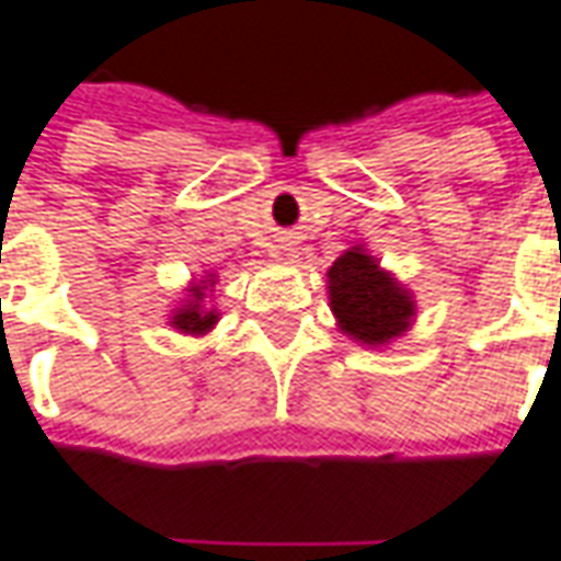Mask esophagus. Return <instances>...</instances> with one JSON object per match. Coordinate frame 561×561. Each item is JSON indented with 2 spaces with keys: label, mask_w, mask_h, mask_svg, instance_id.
I'll return each instance as SVG.
<instances>
[{
  "label": "esophagus",
  "mask_w": 561,
  "mask_h": 561,
  "mask_svg": "<svg viewBox=\"0 0 561 561\" xmlns=\"http://www.w3.org/2000/svg\"><path fill=\"white\" fill-rule=\"evenodd\" d=\"M279 254H285V257H297V240H291V237L279 240Z\"/></svg>",
  "instance_id": "esophagus-1"
}]
</instances>
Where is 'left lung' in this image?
<instances>
[{"mask_svg":"<svg viewBox=\"0 0 561 561\" xmlns=\"http://www.w3.org/2000/svg\"><path fill=\"white\" fill-rule=\"evenodd\" d=\"M328 297L336 328L362 343L382 348L410 331L416 321V300L394 273L379 267L364 245H352L328 270Z\"/></svg>","mask_w":561,"mask_h":561,"instance_id":"8db88e82","label":"left lung"}]
</instances>
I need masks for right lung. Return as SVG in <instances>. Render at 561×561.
<instances>
[{
	"instance_id": "obj_1",
	"label": "right lung",
	"mask_w": 561,
	"mask_h": 561,
	"mask_svg": "<svg viewBox=\"0 0 561 561\" xmlns=\"http://www.w3.org/2000/svg\"><path fill=\"white\" fill-rule=\"evenodd\" d=\"M215 291V273H206L203 279H194L185 288V300L170 312V328L182 331V334L203 336L218 324V309L209 304Z\"/></svg>"
}]
</instances>
